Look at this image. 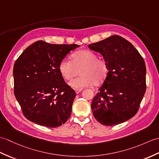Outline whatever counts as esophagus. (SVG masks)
Listing matches in <instances>:
<instances>
[{"label":"esophagus","instance_id":"esophagus-1","mask_svg":"<svg viewBox=\"0 0 159 159\" xmlns=\"http://www.w3.org/2000/svg\"><path fill=\"white\" fill-rule=\"evenodd\" d=\"M83 90V89H75V92H76V94H78V93H79L80 92Z\"/></svg>","mask_w":159,"mask_h":159}]
</instances>
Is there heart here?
<instances>
[{"instance_id":"b5f03b06","label":"heart","mask_w":159,"mask_h":159,"mask_svg":"<svg viewBox=\"0 0 159 159\" xmlns=\"http://www.w3.org/2000/svg\"><path fill=\"white\" fill-rule=\"evenodd\" d=\"M59 70L66 80L72 79L80 70V76L70 83V85L76 89L89 87L93 84L99 85L104 82L109 72L107 62L99 59L98 55L93 51L87 49L73 53L71 60L63 59L59 65Z\"/></svg>"}]
</instances>
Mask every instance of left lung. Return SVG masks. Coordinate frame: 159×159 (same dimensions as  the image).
Segmentation results:
<instances>
[{"instance_id": "obj_1", "label": "left lung", "mask_w": 159, "mask_h": 159, "mask_svg": "<svg viewBox=\"0 0 159 159\" xmlns=\"http://www.w3.org/2000/svg\"><path fill=\"white\" fill-rule=\"evenodd\" d=\"M88 47L102 54L109 69L91 103L95 119L112 126L131 119L138 111L146 89V68L142 55L131 43L117 35Z\"/></svg>"}]
</instances>
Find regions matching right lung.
Returning a JSON list of instances; mask_svg holds the SVG:
<instances>
[{
  "instance_id": "obj_1",
  "label": "right lung",
  "mask_w": 159,
  "mask_h": 159,
  "mask_svg": "<svg viewBox=\"0 0 159 159\" xmlns=\"http://www.w3.org/2000/svg\"><path fill=\"white\" fill-rule=\"evenodd\" d=\"M79 46L39 40L15 62L14 94L27 119L47 127H57L70 116L75 90L59 70L60 61Z\"/></svg>"
}]
</instances>
